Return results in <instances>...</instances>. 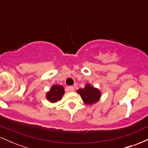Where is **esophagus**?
<instances>
[{"instance_id": "1", "label": "esophagus", "mask_w": 148, "mask_h": 148, "mask_svg": "<svg viewBox=\"0 0 148 148\" xmlns=\"http://www.w3.org/2000/svg\"><path fill=\"white\" fill-rule=\"evenodd\" d=\"M67 90L69 92H73L74 90V88L73 86H69V87L67 88Z\"/></svg>"}]
</instances>
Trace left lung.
<instances>
[{"mask_svg":"<svg viewBox=\"0 0 148 148\" xmlns=\"http://www.w3.org/2000/svg\"><path fill=\"white\" fill-rule=\"evenodd\" d=\"M76 92L81 95L84 102L87 105H92L97 103L101 95V91L98 88L93 87L89 84H86L84 88H80Z\"/></svg>","mask_w":148,"mask_h":148,"instance_id":"left-lung-1","label":"left lung"}]
</instances>
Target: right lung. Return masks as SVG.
I'll list each match as a JSON object with an SVG mask.
<instances>
[{
  "label": "right lung",
  "instance_id": "obj_1",
  "mask_svg": "<svg viewBox=\"0 0 148 148\" xmlns=\"http://www.w3.org/2000/svg\"><path fill=\"white\" fill-rule=\"evenodd\" d=\"M64 94V90L63 86L60 85H53L50 90L47 92L46 94V97L49 102L56 103L62 99Z\"/></svg>",
  "mask_w": 148,
  "mask_h": 148
}]
</instances>
